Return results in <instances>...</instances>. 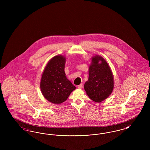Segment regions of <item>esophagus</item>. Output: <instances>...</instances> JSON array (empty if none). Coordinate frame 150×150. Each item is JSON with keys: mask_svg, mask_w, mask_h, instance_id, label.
<instances>
[{"mask_svg": "<svg viewBox=\"0 0 150 150\" xmlns=\"http://www.w3.org/2000/svg\"><path fill=\"white\" fill-rule=\"evenodd\" d=\"M83 84H80V85H79V86H77V87H78V88H79V89H81V88H83Z\"/></svg>", "mask_w": 150, "mask_h": 150, "instance_id": "esophagus-1", "label": "esophagus"}]
</instances>
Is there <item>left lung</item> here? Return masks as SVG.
<instances>
[{"mask_svg": "<svg viewBox=\"0 0 150 150\" xmlns=\"http://www.w3.org/2000/svg\"><path fill=\"white\" fill-rule=\"evenodd\" d=\"M113 88V75L107 62L100 56L93 57L89 68L88 80L84 84L87 95L91 100L100 102L111 94Z\"/></svg>", "mask_w": 150, "mask_h": 150, "instance_id": "1", "label": "left lung"}]
</instances>
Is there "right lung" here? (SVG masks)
<instances>
[{"label": "right lung", "mask_w": 150, "mask_h": 150, "mask_svg": "<svg viewBox=\"0 0 150 150\" xmlns=\"http://www.w3.org/2000/svg\"><path fill=\"white\" fill-rule=\"evenodd\" d=\"M65 57L59 55L47 64L41 79L40 89L44 97L50 102L59 104L67 100L76 87L66 76Z\"/></svg>", "instance_id": "right-lung-1"}]
</instances>
